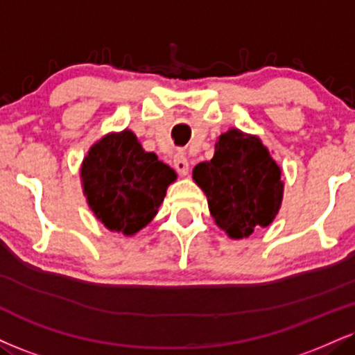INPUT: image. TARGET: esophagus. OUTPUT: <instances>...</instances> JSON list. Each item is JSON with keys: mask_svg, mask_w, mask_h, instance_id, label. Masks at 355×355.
Here are the masks:
<instances>
[{"mask_svg": "<svg viewBox=\"0 0 355 355\" xmlns=\"http://www.w3.org/2000/svg\"><path fill=\"white\" fill-rule=\"evenodd\" d=\"M173 166H175V170H177V172L182 175V177H185V175H189L190 165H189V160H187L185 153H177V155H175Z\"/></svg>", "mask_w": 355, "mask_h": 355, "instance_id": "1", "label": "esophagus"}]
</instances>
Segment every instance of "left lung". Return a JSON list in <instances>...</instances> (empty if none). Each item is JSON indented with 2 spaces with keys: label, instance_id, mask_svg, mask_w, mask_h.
<instances>
[{
  "label": "left lung",
  "instance_id": "left-lung-1",
  "mask_svg": "<svg viewBox=\"0 0 355 355\" xmlns=\"http://www.w3.org/2000/svg\"><path fill=\"white\" fill-rule=\"evenodd\" d=\"M215 223L233 240L266 228L283 202L281 168L256 135L230 129L218 137L215 155L193 168Z\"/></svg>",
  "mask_w": 355,
  "mask_h": 355
}]
</instances>
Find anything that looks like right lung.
Returning a JSON list of instances; mask_svg holds the SVG:
<instances>
[{"mask_svg":"<svg viewBox=\"0 0 355 355\" xmlns=\"http://www.w3.org/2000/svg\"><path fill=\"white\" fill-rule=\"evenodd\" d=\"M175 178V170L145 152L127 129L102 137L80 165L83 190L94 215L110 232L125 236L150 223Z\"/></svg>","mask_w":355,"mask_h":355,"instance_id":"obj_1","label":"right lung"}]
</instances>
